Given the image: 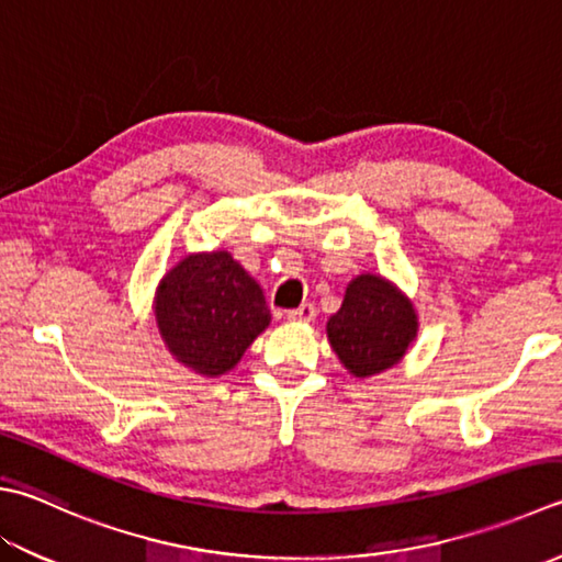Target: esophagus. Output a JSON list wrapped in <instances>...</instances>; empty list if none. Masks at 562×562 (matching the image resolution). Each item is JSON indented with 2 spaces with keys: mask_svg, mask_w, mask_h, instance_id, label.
I'll list each match as a JSON object with an SVG mask.
<instances>
[{
  "mask_svg": "<svg viewBox=\"0 0 562 562\" xmlns=\"http://www.w3.org/2000/svg\"><path fill=\"white\" fill-rule=\"evenodd\" d=\"M285 317H289V321H295V323H311L315 317V305L303 303V305H299V308L285 313Z\"/></svg>",
  "mask_w": 562,
  "mask_h": 562,
  "instance_id": "obj_1",
  "label": "esophagus"
}]
</instances>
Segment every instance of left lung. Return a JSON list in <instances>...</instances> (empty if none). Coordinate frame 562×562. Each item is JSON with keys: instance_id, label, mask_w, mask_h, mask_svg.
Returning <instances> with one entry per match:
<instances>
[{"instance_id": "obj_1", "label": "left lung", "mask_w": 562, "mask_h": 562, "mask_svg": "<svg viewBox=\"0 0 562 562\" xmlns=\"http://www.w3.org/2000/svg\"><path fill=\"white\" fill-rule=\"evenodd\" d=\"M418 315L394 283L362 273L349 281L345 301L327 321V340L349 374L374 376L404 359L416 340Z\"/></svg>"}]
</instances>
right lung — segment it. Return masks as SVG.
Segmentation results:
<instances>
[{"instance_id": "1", "label": "right lung", "mask_w": 562, "mask_h": 562, "mask_svg": "<svg viewBox=\"0 0 562 562\" xmlns=\"http://www.w3.org/2000/svg\"><path fill=\"white\" fill-rule=\"evenodd\" d=\"M154 315L168 352L205 376L235 369L271 323L261 285L227 251L178 261L158 283Z\"/></svg>"}]
</instances>
